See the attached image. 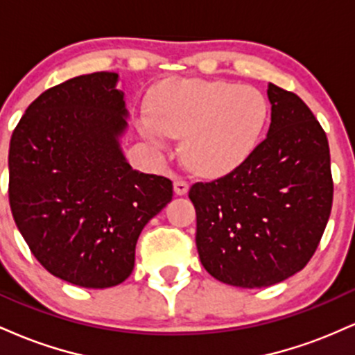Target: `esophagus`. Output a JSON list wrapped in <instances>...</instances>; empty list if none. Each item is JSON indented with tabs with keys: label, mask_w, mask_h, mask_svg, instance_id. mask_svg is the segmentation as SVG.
I'll return each mask as SVG.
<instances>
[{
	"label": "esophagus",
	"mask_w": 355,
	"mask_h": 355,
	"mask_svg": "<svg viewBox=\"0 0 355 355\" xmlns=\"http://www.w3.org/2000/svg\"><path fill=\"white\" fill-rule=\"evenodd\" d=\"M173 190H175V193H177V195H185L187 191H189V182L183 180L182 177L175 178V182H173Z\"/></svg>",
	"instance_id": "1"
}]
</instances>
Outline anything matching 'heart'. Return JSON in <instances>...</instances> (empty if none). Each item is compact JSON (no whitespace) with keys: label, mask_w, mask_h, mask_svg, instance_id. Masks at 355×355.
<instances>
[{"label":"heart","mask_w":355,"mask_h":355,"mask_svg":"<svg viewBox=\"0 0 355 355\" xmlns=\"http://www.w3.org/2000/svg\"><path fill=\"white\" fill-rule=\"evenodd\" d=\"M268 120L260 89L232 81L172 80L153 93L141 133L158 148L165 135L183 138V155L195 172L223 175L254 152Z\"/></svg>","instance_id":"1"}]
</instances>
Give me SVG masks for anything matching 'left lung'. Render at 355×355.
Here are the masks:
<instances>
[{"instance_id":"left-lung-1","label":"left lung","mask_w":355,"mask_h":355,"mask_svg":"<svg viewBox=\"0 0 355 355\" xmlns=\"http://www.w3.org/2000/svg\"><path fill=\"white\" fill-rule=\"evenodd\" d=\"M267 95L266 140L232 172L189 191L202 266L242 288L270 287L302 270L319 247L334 198L324 128L295 93L268 83Z\"/></svg>"}]
</instances>
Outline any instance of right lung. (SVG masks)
<instances>
[{
	"instance_id": "right-lung-1",
	"label": "right lung",
	"mask_w": 355,
	"mask_h": 355,
	"mask_svg": "<svg viewBox=\"0 0 355 355\" xmlns=\"http://www.w3.org/2000/svg\"><path fill=\"white\" fill-rule=\"evenodd\" d=\"M116 73L56 85L26 108L10 141V207L31 254L51 275L115 287L135 266L144 227L172 200L168 178L125 160Z\"/></svg>"
}]
</instances>
